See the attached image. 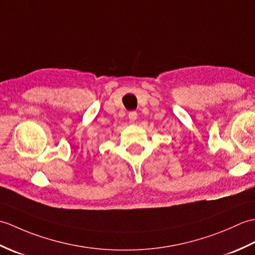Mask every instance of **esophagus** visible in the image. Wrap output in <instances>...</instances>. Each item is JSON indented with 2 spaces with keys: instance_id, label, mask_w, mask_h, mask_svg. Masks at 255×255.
<instances>
[{
  "instance_id": "1",
  "label": "esophagus",
  "mask_w": 255,
  "mask_h": 255,
  "mask_svg": "<svg viewBox=\"0 0 255 255\" xmlns=\"http://www.w3.org/2000/svg\"><path fill=\"white\" fill-rule=\"evenodd\" d=\"M128 117H129V119H130V122H134L137 119V112H134V111L129 112Z\"/></svg>"
}]
</instances>
